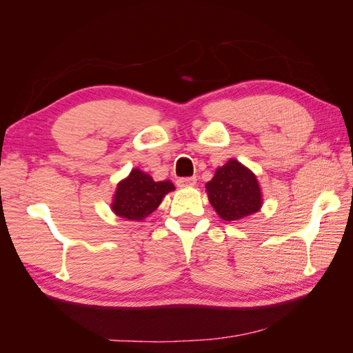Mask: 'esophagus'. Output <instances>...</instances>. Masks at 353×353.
<instances>
[{
	"label": "esophagus",
	"mask_w": 353,
	"mask_h": 353,
	"mask_svg": "<svg viewBox=\"0 0 353 353\" xmlns=\"http://www.w3.org/2000/svg\"><path fill=\"white\" fill-rule=\"evenodd\" d=\"M197 183V179L193 178H179L176 179V185L181 188H187V187H194Z\"/></svg>",
	"instance_id": "obj_1"
}]
</instances>
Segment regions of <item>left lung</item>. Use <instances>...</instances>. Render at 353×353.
<instances>
[{"label": "left lung", "mask_w": 353, "mask_h": 353, "mask_svg": "<svg viewBox=\"0 0 353 353\" xmlns=\"http://www.w3.org/2000/svg\"><path fill=\"white\" fill-rule=\"evenodd\" d=\"M212 208L223 221H240L262 208V191L258 178L236 159L216 169L206 184Z\"/></svg>", "instance_id": "obj_1"}]
</instances>
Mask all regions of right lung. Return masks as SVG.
<instances>
[{"label":"right lung","mask_w":353,"mask_h":353,"mask_svg":"<svg viewBox=\"0 0 353 353\" xmlns=\"http://www.w3.org/2000/svg\"><path fill=\"white\" fill-rule=\"evenodd\" d=\"M175 190L170 181H154L138 168L116 185L112 210L128 221H143L153 213L163 197Z\"/></svg>","instance_id":"obj_1"}]
</instances>
